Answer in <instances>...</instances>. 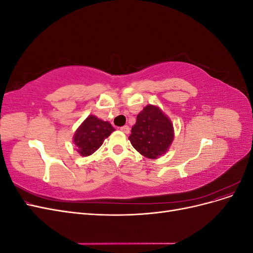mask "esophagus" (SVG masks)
I'll use <instances>...</instances> for the list:
<instances>
[{"instance_id":"34e87169","label":"esophagus","mask_w":253,"mask_h":253,"mask_svg":"<svg viewBox=\"0 0 253 253\" xmlns=\"http://www.w3.org/2000/svg\"><path fill=\"white\" fill-rule=\"evenodd\" d=\"M120 131L124 132L125 134H128L129 133V127L127 126H124L120 127Z\"/></svg>"}]
</instances>
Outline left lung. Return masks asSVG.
<instances>
[{"mask_svg":"<svg viewBox=\"0 0 253 253\" xmlns=\"http://www.w3.org/2000/svg\"><path fill=\"white\" fill-rule=\"evenodd\" d=\"M128 139L142 156L157 159L167 153L174 139L173 124L158 106L149 104L137 115Z\"/></svg>","mask_w":253,"mask_h":253,"instance_id":"1","label":"left lung"}]
</instances>
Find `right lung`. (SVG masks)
Here are the masks:
<instances>
[{"mask_svg":"<svg viewBox=\"0 0 253 253\" xmlns=\"http://www.w3.org/2000/svg\"><path fill=\"white\" fill-rule=\"evenodd\" d=\"M115 131L109 121L94 115L84 120L74 135V143L81 156H89L101 147L103 141Z\"/></svg>","mask_w":253,"mask_h":253,"instance_id":"1","label":"right lung"}]
</instances>
